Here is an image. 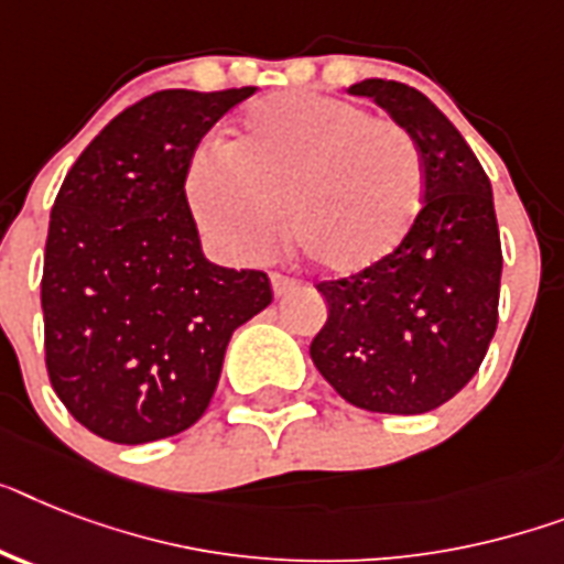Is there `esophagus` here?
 Instances as JSON below:
<instances>
[{"label":"esophagus","mask_w":564,"mask_h":564,"mask_svg":"<svg viewBox=\"0 0 564 564\" xmlns=\"http://www.w3.org/2000/svg\"><path fill=\"white\" fill-rule=\"evenodd\" d=\"M271 285H273V293H276V296H288V293L300 288V282L291 276H282V273H273Z\"/></svg>","instance_id":"34e87169"}]
</instances>
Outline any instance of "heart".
Here are the masks:
<instances>
[{"label":"heart","mask_w":564,"mask_h":564,"mask_svg":"<svg viewBox=\"0 0 564 564\" xmlns=\"http://www.w3.org/2000/svg\"><path fill=\"white\" fill-rule=\"evenodd\" d=\"M195 221L225 253L264 259L288 236L325 273L394 253L423 207V158L394 120L325 95L250 106L230 143L204 141L184 175Z\"/></svg>","instance_id":"1"}]
</instances>
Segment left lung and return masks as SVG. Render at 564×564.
<instances>
[{
	"label": "left lung",
	"instance_id": "obj_1",
	"mask_svg": "<svg viewBox=\"0 0 564 564\" xmlns=\"http://www.w3.org/2000/svg\"><path fill=\"white\" fill-rule=\"evenodd\" d=\"M409 129L423 158V209L398 250L346 279L319 282L328 319L311 360L366 412L423 415L473 380L499 323L501 239L492 187L473 149L417 88L362 80Z\"/></svg>",
	"mask_w": 564,
	"mask_h": 564
}]
</instances>
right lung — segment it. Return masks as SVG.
Returning <instances> with one entry per match:
<instances>
[{
	"label": "right lung",
	"instance_id": "right-lung-1",
	"mask_svg": "<svg viewBox=\"0 0 564 564\" xmlns=\"http://www.w3.org/2000/svg\"><path fill=\"white\" fill-rule=\"evenodd\" d=\"M253 86L166 88L83 149L51 209L42 264L45 366L65 409L115 444L189 430L232 332L271 305V279L202 253L184 175Z\"/></svg>",
	"mask_w": 564,
	"mask_h": 564
}]
</instances>
